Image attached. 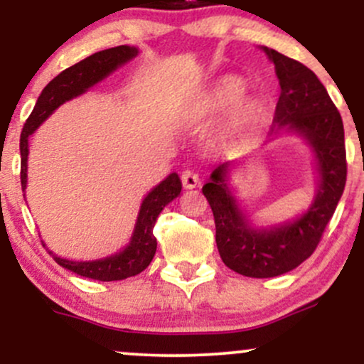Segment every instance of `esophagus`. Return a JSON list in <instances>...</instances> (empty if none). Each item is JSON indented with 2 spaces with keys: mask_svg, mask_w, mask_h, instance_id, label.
Instances as JSON below:
<instances>
[{
  "mask_svg": "<svg viewBox=\"0 0 364 364\" xmlns=\"http://www.w3.org/2000/svg\"><path fill=\"white\" fill-rule=\"evenodd\" d=\"M181 183L186 190H191V188H196L200 185V178H198V174L193 173V171L186 169L181 173Z\"/></svg>",
  "mask_w": 364,
  "mask_h": 364,
  "instance_id": "1",
  "label": "esophagus"
}]
</instances>
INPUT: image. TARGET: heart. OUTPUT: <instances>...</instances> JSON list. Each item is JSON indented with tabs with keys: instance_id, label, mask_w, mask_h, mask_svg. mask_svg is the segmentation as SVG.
<instances>
[{
	"instance_id": "1",
	"label": "heart",
	"mask_w": 364,
	"mask_h": 364,
	"mask_svg": "<svg viewBox=\"0 0 364 364\" xmlns=\"http://www.w3.org/2000/svg\"><path fill=\"white\" fill-rule=\"evenodd\" d=\"M240 90H241L240 80H236V78H225L223 85H220L219 90H217L214 97V106H223V104H228L229 101H232V99L240 94ZM253 109H255V104L252 101L240 102V106L236 107V112H235L236 123H245V121L253 114Z\"/></svg>"
}]
</instances>
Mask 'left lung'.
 <instances>
[{
  "label": "left lung",
  "instance_id": "1",
  "mask_svg": "<svg viewBox=\"0 0 364 364\" xmlns=\"http://www.w3.org/2000/svg\"><path fill=\"white\" fill-rule=\"evenodd\" d=\"M275 65L281 85L270 135L292 132L308 141L318 168V190L311 207L298 219L267 229L248 224L236 198L225 185L231 162L210 174L202 191L215 220V243L220 258L246 277H275L296 269L318 246L321 235L339 203L348 176L344 124L327 89L303 63L263 48Z\"/></svg>",
  "mask_w": 364,
  "mask_h": 364
}]
</instances>
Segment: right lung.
<instances>
[{
    "instance_id": "add662e5",
    "label": "right lung",
    "mask_w": 364,
    "mask_h": 364,
    "mask_svg": "<svg viewBox=\"0 0 364 364\" xmlns=\"http://www.w3.org/2000/svg\"><path fill=\"white\" fill-rule=\"evenodd\" d=\"M139 54V49L129 48V46H118V48L104 49L92 56L85 58L77 65L70 66L58 77H54L48 85L44 87L43 94L37 99L34 111L28 116L27 123L20 135V179H22V190L27 188V157H28V136L41 127V123L53 114L54 109L61 106L63 102L77 97L90 89L94 83L101 82L111 72L124 63L133 60ZM181 191V181L176 173H171L164 181H161L141 202L139 217H136L135 231H133L132 241L123 252L111 255V257L101 258V260L92 262H72L66 258L58 257L53 252V258L58 265L65 267L66 270H72L82 277L94 279V281H123L127 277L140 274L152 262L157 250V241L154 236V225L162 208L173 202ZM25 196V195H23Z\"/></svg>"
}]
</instances>
